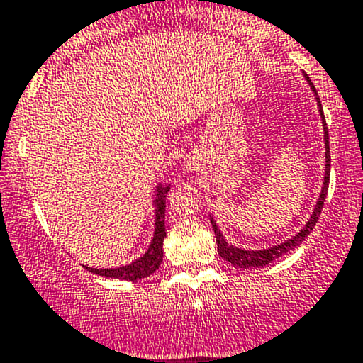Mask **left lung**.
Segmentation results:
<instances>
[{"mask_svg": "<svg viewBox=\"0 0 363 363\" xmlns=\"http://www.w3.org/2000/svg\"><path fill=\"white\" fill-rule=\"evenodd\" d=\"M303 77H305V80L308 82V85H311L313 96H315L317 108H319V113H320V121H323L324 147H325V169H324L325 173H324L323 189H320L319 199H317L315 207H313V213L311 214V218H308V221L305 223V226L302 228V230H300L295 236H291V238L284 240L283 243H278V245H272L269 248H260V250H247V248H240V247L231 245V243H228L225 240V236H223L221 230H219L218 225H216L214 219L211 218V225H213L214 235H216V243H218V254L221 255V257L225 260H228V262L233 264V266L242 267V269H248V267H252V269H255V267H264V266H267V264H271L272 260H276L278 257H281V255L288 254V252L293 250V248L298 247L300 243H302L303 240L307 238L308 233H311V231L313 230L315 223L319 221L320 211H323V206H324V201H325V194H328V186H329V169H331V154H329V133H328V125H325V118H324V113H323V106H320V99H319V96H317L315 87H313L311 80H308L307 73H303Z\"/></svg>", "mask_w": 363, "mask_h": 363, "instance_id": "obj_1", "label": "left lung"}]
</instances>
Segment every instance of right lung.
<instances>
[{"label": "right lung", "instance_id": "right-lung-1", "mask_svg": "<svg viewBox=\"0 0 363 363\" xmlns=\"http://www.w3.org/2000/svg\"><path fill=\"white\" fill-rule=\"evenodd\" d=\"M169 192V186L161 185L157 183L156 190L152 195V206H154V233L152 240H150L147 250L140 255V257L133 260V262L125 264L120 267H89L84 266L85 269L92 274L106 276V278H115L123 281H138L144 279L152 274L154 271L160 269L162 262V242L166 236V226H164V213H166V195Z\"/></svg>", "mask_w": 363, "mask_h": 363}]
</instances>
